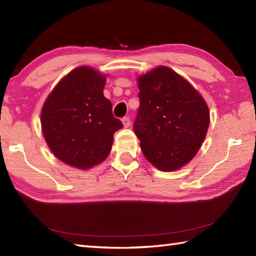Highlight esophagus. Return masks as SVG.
Here are the masks:
<instances>
[{
    "label": "esophagus",
    "mask_w": 256,
    "mask_h": 256,
    "mask_svg": "<svg viewBox=\"0 0 256 256\" xmlns=\"http://www.w3.org/2000/svg\"><path fill=\"white\" fill-rule=\"evenodd\" d=\"M122 123L124 125V128H128L130 124H131V120H130V118L125 116V118H122Z\"/></svg>",
    "instance_id": "esophagus-1"
}]
</instances>
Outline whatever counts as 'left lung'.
<instances>
[{
  "instance_id": "8db88e82",
  "label": "left lung",
  "mask_w": 256,
  "mask_h": 256,
  "mask_svg": "<svg viewBox=\"0 0 256 256\" xmlns=\"http://www.w3.org/2000/svg\"><path fill=\"white\" fill-rule=\"evenodd\" d=\"M138 86L140 108L133 128L140 150L160 170H177L204 140L208 106L186 79L165 66L140 76Z\"/></svg>"
}]
</instances>
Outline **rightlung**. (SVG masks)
<instances>
[{
    "instance_id": "add662e5",
    "label": "right lung",
    "mask_w": 256,
    "mask_h": 256,
    "mask_svg": "<svg viewBox=\"0 0 256 256\" xmlns=\"http://www.w3.org/2000/svg\"><path fill=\"white\" fill-rule=\"evenodd\" d=\"M106 77L82 66L64 77L42 108V130L58 160L79 170H89L110 154L113 135L123 128L113 116L103 96Z\"/></svg>"
}]
</instances>
